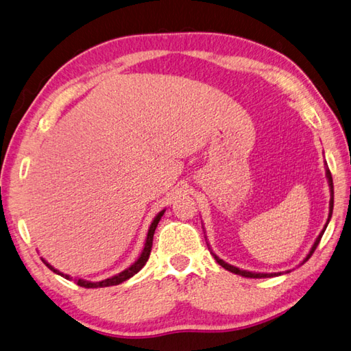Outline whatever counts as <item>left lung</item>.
Segmentation results:
<instances>
[{
	"instance_id": "obj_1",
	"label": "left lung",
	"mask_w": 351,
	"mask_h": 351,
	"mask_svg": "<svg viewBox=\"0 0 351 351\" xmlns=\"http://www.w3.org/2000/svg\"><path fill=\"white\" fill-rule=\"evenodd\" d=\"M326 177H328V182H329V188H330V202H329V217H328V222H326V225H324V228L322 230V232L320 234H318V237L315 239V241H314V245H313V247H311V251L308 252V255L305 256V260H303L300 264H303V263H306L309 258H311V255L314 254V251H315V247L318 246V243H320V240H322V237H323V234H324V231H326V228H328V223H329V221H330V217H332V212H333V182H332V174H330V171H329V168H326ZM212 252V251H210ZM213 254V252H212ZM213 256H215V260L217 261V264H219V266H222L223 269H227L228 271H232V274H236V275H240V276H245V278H271V276H279V275H282L281 271H278V274H256V271H249V270H240L239 267H234V266H231V264H228V263H225L223 260H221L219 256H217L216 254H213ZM287 274H288V270H287Z\"/></svg>"
}]
</instances>
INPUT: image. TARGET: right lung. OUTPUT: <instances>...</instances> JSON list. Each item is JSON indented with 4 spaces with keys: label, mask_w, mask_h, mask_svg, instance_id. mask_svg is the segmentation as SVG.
I'll list each match as a JSON object with an SVG mask.
<instances>
[{
    "label": "right lung",
    "mask_w": 351,
    "mask_h": 351,
    "mask_svg": "<svg viewBox=\"0 0 351 351\" xmlns=\"http://www.w3.org/2000/svg\"><path fill=\"white\" fill-rule=\"evenodd\" d=\"M163 213H165V208H163L162 212H159L158 215H156V217L153 219V222H152V225H150V228H149V232H147V239H145V243H144L143 252H141V255H139V258H138L134 264H132L130 267H128L126 270H123V271H120V274H117V275H114V276H111V278L104 279V281L91 282V281H85V279H75L76 284L80 285V287H84V288L111 287V285H119V284H121V282H124V281H128L129 278H132L134 275H136L138 271L141 270V269L145 266L147 260H149L150 252H152V246H153L154 230H156V227H158V223H159V221H160V217L163 216ZM42 261L46 264V266H48V269H51V270L53 271V274H57V275L63 276V278H66V279H72V278H70V275H64L63 271H60V270H57L56 267H52L51 264H49L48 261H46V260H43V258H42Z\"/></svg>",
    "instance_id": "add662e5"
}]
</instances>
